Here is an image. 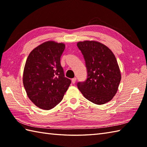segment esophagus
<instances>
[{
  "label": "esophagus",
  "instance_id": "34e87169",
  "mask_svg": "<svg viewBox=\"0 0 147 147\" xmlns=\"http://www.w3.org/2000/svg\"><path fill=\"white\" fill-rule=\"evenodd\" d=\"M76 78H74L72 79V83L74 84L76 83Z\"/></svg>",
  "mask_w": 147,
  "mask_h": 147
}]
</instances>
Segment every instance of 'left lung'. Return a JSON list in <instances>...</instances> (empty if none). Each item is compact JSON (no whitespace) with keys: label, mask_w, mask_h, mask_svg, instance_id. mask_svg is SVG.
<instances>
[{"label":"left lung","mask_w":147,"mask_h":147,"mask_svg":"<svg viewBox=\"0 0 147 147\" xmlns=\"http://www.w3.org/2000/svg\"><path fill=\"white\" fill-rule=\"evenodd\" d=\"M77 46L83 55L88 73L85 82L78 83V88L93 104L102 105L111 101L116 94L121 80L113 52L96 41L79 42Z\"/></svg>","instance_id":"8db88e82"}]
</instances>
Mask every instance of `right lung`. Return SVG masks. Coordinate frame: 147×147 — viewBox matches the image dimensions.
<instances>
[{"mask_svg":"<svg viewBox=\"0 0 147 147\" xmlns=\"http://www.w3.org/2000/svg\"><path fill=\"white\" fill-rule=\"evenodd\" d=\"M64 49L63 43L47 41L34 49L26 59L23 85L30 100L43 110L59 104L71 83L60 62Z\"/></svg>","mask_w":147,"mask_h":147,"instance_id":"right-lung-1","label":"right lung"}]
</instances>
